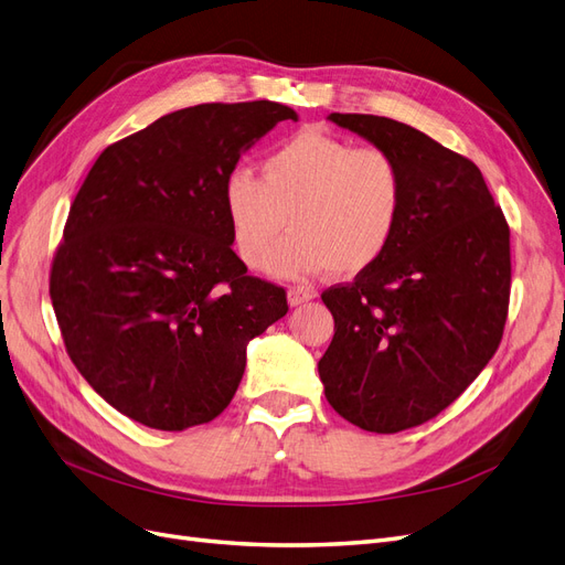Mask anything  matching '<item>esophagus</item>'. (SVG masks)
<instances>
[{
    "instance_id": "34e87169",
    "label": "esophagus",
    "mask_w": 565,
    "mask_h": 565,
    "mask_svg": "<svg viewBox=\"0 0 565 565\" xmlns=\"http://www.w3.org/2000/svg\"><path fill=\"white\" fill-rule=\"evenodd\" d=\"M311 298H315V290H309V288H300V286L288 288V305H290V307L305 305V302H309Z\"/></svg>"
}]
</instances>
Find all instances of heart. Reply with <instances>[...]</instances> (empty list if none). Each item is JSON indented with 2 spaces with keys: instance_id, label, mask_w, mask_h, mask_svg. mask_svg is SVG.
<instances>
[{
  "instance_id": "heart-1",
  "label": "heart",
  "mask_w": 565,
  "mask_h": 565,
  "mask_svg": "<svg viewBox=\"0 0 565 565\" xmlns=\"http://www.w3.org/2000/svg\"><path fill=\"white\" fill-rule=\"evenodd\" d=\"M223 214L230 239L248 269H263L282 228L295 233L269 269L305 277L328 267L353 277L391 248L401 230L405 174L401 162L377 146L319 130H300L260 160V181L233 170L223 181Z\"/></svg>"
}]
</instances>
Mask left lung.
I'll use <instances>...</instances> for the list:
<instances>
[{
  "label": "left lung",
  "mask_w": 565,
  "mask_h": 565,
  "mask_svg": "<svg viewBox=\"0 0 565 565\" xmlns=\"http://www.w3.org/2000/svg\"><path fill=\"white\" fill-rule=\"evenodd\" d=\"M401 162V230L353 284L323 290L335 335L319 377L340 416L370 433L433 419L495 353L510 302V227L479 167L405 122L330 114Z\"/></svg>",
  "instance_id": "8db88e82"
}]
</instances>
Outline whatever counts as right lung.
Listing matches in <instances>:
<instances>
[{"label":"right lung","instance_id":"obj_1","mask_svg":"<svg viewBox=\"0 0 565 565\" xmlns=\"http://www.w3.org/2000/svg\"><path fill=\"white\" fill-rule=\"evenodd\" d=\"M279 102L198 104L95 160L70 209L51 300L76 370L104 401L156 430L216 419L246 344L286 317V290L246 275L223 181L277 122Z\"/></svg>","mask_w":565,"mask_h":565}]
</instances>
